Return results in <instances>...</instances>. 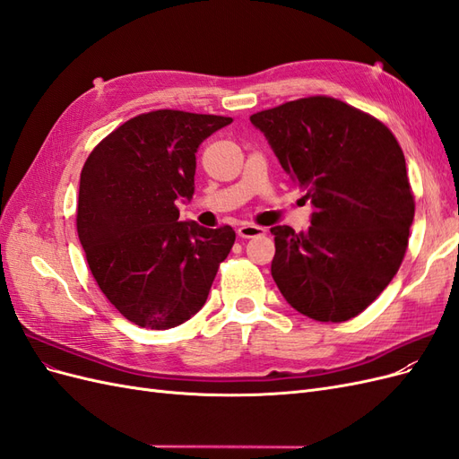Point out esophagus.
Listing matches in <instances>:
<instances>
[{
    "label": "esophagus",
    "mask_w": 459,
    "mask_h": 459,
    "mask_svg": "<svg viewBox=\"0 0 459 459\" xmlns=\"http://www.w3.org/2000/svg\"><path fill=\"white\" fill-rule=\"evenodd\" d=\"M266 233V228L251 224V221H243V224L238 228V235L243 239H251V238H258V235Z\"/></svg>",
    "instance_id": "1"
}]
</instances>
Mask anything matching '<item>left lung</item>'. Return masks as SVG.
Returning a JSON list of instances; mask_svg holds the SVG:
<instances>
[{
  "instance_id": "left-lung-1",
  "label": "left lung",
  "mask_w": 459,
  "mask_h": 459,
  "mask_svg": "<svg viewBox=\"0 0 459 459\" xmlns=\"http://www.w3.org/2000/svg\"><path fill=\"white\" fill-rule=\"evenodd\" d=\"M314 204L310 228L273 226L272 277L297 312L346 322L404 260L415 203L406 159L381 120L327 95L251 117Z\"/></svg>"
}]
</instances>
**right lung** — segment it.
Masks as SVG:
<instances>
[{"label": "right lung", "instance_id": "1", "mask_svg": "<svg viewBox=\"0 0 459 459\" xmlns=\"http://www.w3.org/2000/svg\"><path fill=\"white\" fill-rule=\"evenodd\" d=\"M230 117L160 108L124 122L82 169L76 230L108 302L132 324L170 329L206 302L235 243L231 226L179 221L195 191V152Z\"/></svg>", "mask_w": 459, "mask_h": 459}]
</instances>
